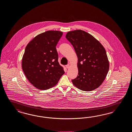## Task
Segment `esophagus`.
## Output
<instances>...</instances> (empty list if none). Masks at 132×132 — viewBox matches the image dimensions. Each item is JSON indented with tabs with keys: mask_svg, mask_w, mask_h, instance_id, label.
Returning <instances> with one entry per match:
<instances>
[{
	"mask_svg": "<svg viewBox=\"0 0 132 132\" xmlns=\"http://www.w3.org/2000/svg\"><path fill=\"white\" fill-rule=\"evenodd\" d=\"M70 64H68L66 65V68H70Z\"/></svg>",
	"mask_w": 132,
	"mask_h": 132,
	"instance_id": "obj_1",
	"label": "esophagus"
}]
</instances>
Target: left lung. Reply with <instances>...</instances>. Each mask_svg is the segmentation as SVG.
Segmentation results:
<instances>
[{
    "mask_svg": "<svg viewBox=\"0 0 132 132\" xmlns=\"http://www.w3.org/2000/svg\"><path fill=\"white\" fill-rule=\"evenodd\" d=\"M65 38L73 46L78 58V75L72 82L81 90L91 91L100 86L109 70L105 49L86 32L76 30L68 32Z\"/></svg>",
    "mask_w": 132,
    "mask_h": 132,
    "instance_id": "obj_1",
    "label": "left lung"
}]
</instances>
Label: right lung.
I'll use <instances>...</instances> for the list:
<instances>
[{
  "instance_id": "obj_1",
  "label": "right lung",
  "mask_w": 132,
  "mask_h": 132,
  "mask_svg": "<svg viewBox=\"0 0 132 132\" xmlns=\"http://www.w3.org/2000/svg\"><path fill=\"white\" fill-rule=\"evenodd\" d=\"M63 35L59 31L39 34L27 45L22 59V68L29 81L40 90L56 85L64 73L58 62L56 46Z\"/></svg>"
}]
</instances>
